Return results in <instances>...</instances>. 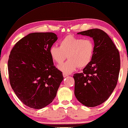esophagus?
Segmentation results:
<instances>
[{"label":"esophagus","mask_w":128,"mask_h":128,"mask_svg":"<svg viewBox=\"0 0 128 128\" xmlns=\"http://www.w3.org/2000/svg\"><path fill=\"white\" fill-rule=\"evenodd\" d=\"M67 76H68V74H66V73H63V76H64V78L66 77Z\"/></svg>","instance_id":"esophagus-1"}]
</instances>
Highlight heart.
I'll use <instances>...</instances> for the list:
<instances>
[{
	"mask_svg": "<svg viewBox=\"0 0 128 128\" xmlns=\"http://www.w3.org/2000/svg\"><path fill=\"white\" fill-rule=\"evenodd\" d=\"M94 45L91 39L78 38L68 35L60 41V46H52L50 48V55L58 64L65 63L58 66L59 70L65 73H71L78 67H86L91 62L94 56Z\"/></svg>",
	"mask_w": 128,
	"mask_h": 128,
	"instance_id": "b5f03b06",
	"label": "heart"
}]
</instances>
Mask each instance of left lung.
Listing matches in <instances>:
<instances>
[{
	"instance_id": "8db88e82",
	"label": "left lung",
	"mask_w": 128,
	"mask_h": 128,
	"mask_svg": "<svg viewBox=\"0 0 128 128\" xmlns=\"http://www.w3.org/2000/svg\"><path fill=\"white\" fill-rule=\"evenodd\" d=\"M94 39L91 62L80 73L74 74V94L81 104L95 107L108 98L117 84L120 68L119 50L105 32L98 28L78 32Z\"/></svg>"
}]
</instances>
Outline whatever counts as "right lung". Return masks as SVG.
I'll return each instance as SVG.
<instances>
[{"instance_id": "right-lung-1", "label": "right lung", "mask_w": 128, "mask_h": 128, "mask_svg": "<svg viewBox=\"0 0 128 128\" xmlns=\"http://www.w3.org/2000/svg\"><path fill=\"white\" fill-rule=\"evenodd\" d=\"M57 39L52 32L30 34L15 44L9 55L11 87L23 104L31 108H42L52 102L64 79L49 52Z\"/></svg>"}]
</instances>
